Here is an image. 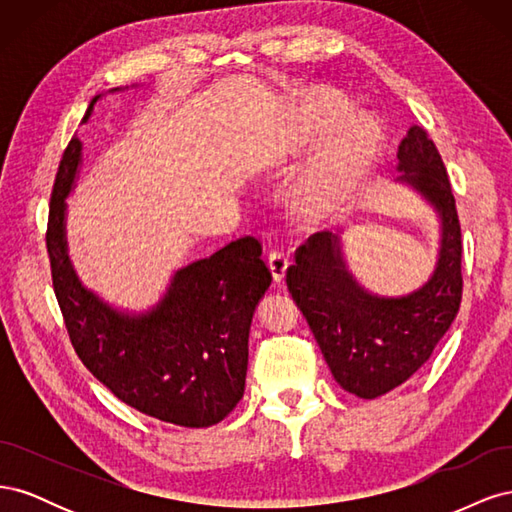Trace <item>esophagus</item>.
<instances>
[{"instance_id":"34e87169","label":"esophagus","mask_w":512,"mask_h":512,"mask_svg":"<svg viewBox=\"0 0 512 512\" xmlns=\"http://www.w3.org/2000/svg\"><path fill=\"white\" fill-rule=\"evenodd\" d=\"M267 265H269V269H271L273 280H275V282H282L284 275H286V269H288V265H290V260H288V256H286L282 250H271V252L267 254Z\"/></svg>"}]
</instances>
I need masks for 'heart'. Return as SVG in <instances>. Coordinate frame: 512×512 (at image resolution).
I'll return each mask as SVG.
<instances>
[{"mask_svg":"<svg viewBox=\"0 0 512 512\" xmlns=\"http://www.w3.org/2000/svg\"><path fill=\"white\" fill-rule=\"evenodd\" d=\"M324 143L297 183V203L307 218H327L361 188L380 149V130L327 89H309L292 117L290 151L299 156Z\"/></svg>","mask_w":512,"mask_h":512,"instance_id":"heart-1","label":"heart"}]
</instances>
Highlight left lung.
I'll return each mask as SVG.
<instances>
[{
    "label": "left lung",
    "instance_id": "left-lung-1",
    "mask_svg": "<svg viewBox=\"0 0 512 512\" xmlns=\"http://www.w3.org/2000/svg\"><path fill=\"white\" fill-rule=\"evenodd\" d=\"M401 181L440 211L442 247L431 280L408 297H371L346 271L339 241L314 232L294 252L286 284L344 391L374 399L427 363L455 320L461 292V226L444 162L429 134L412 126L397 149Z\"/></svg>",
    "mask_w": 512,
    "mask_h": 512
}]
</instances>
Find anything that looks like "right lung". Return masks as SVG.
<instances>
[{"instance_id": "obj_1", "label": "right lung", "mask_w": 512, "mask_h": 512, "mask_svg": "<svg viewBox=\"0 0 512 512\" xmlns=\"http://www.w3.org/2000/svg\"><path fill=\"white\" fill-rule=\"evenodd\" d=\"M79 160L74 136L57 168L46 224L53 290L74 352L138 412L179 427L220 423L243 397L250 324L271 284L262 243L243 237L177 271L162 303L145 316L113 312L79 284L66 254L64 198Z\"/></svg>"}]
</instances>
